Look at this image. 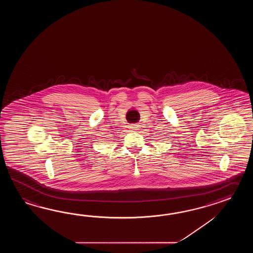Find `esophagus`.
<instances>
[{
    "instance_id": "esophagus-1",
    "label": "esophagus",
    "mask_w": 253,
    "mask_h": 253,
    "mask_svg": "<svg viewBox=\"0 0 253 253\" xmlns=\"http://www.w3.org/2000/svg\"><path fill=\"white\" fill-rule=\"evenodd\" d=\"M131 128L133 129L134 131H137L139 127H138V126H136V125H132V126H131Z\"/></svg>"
}]
</instances>
